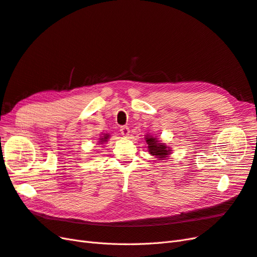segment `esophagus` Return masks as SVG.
I'll return each instance as SVG.
<instances>
[{
  "instance_id": "esophagus-1",
  "label": "esophagus",
  "mask_w": 257,
  "mask_h": 257,
  "mask_svg": "<svg viewBox=\"0 0 257 257\" xmlns=\"http://www.w3.org/2000/svg\"><path fill=\"white\" fill-rule=\"evenodd\" d=\"M120 134L123 136V137H128L129 134H130V130L128 127H121L120 128Z\"/></svg>"
}]
</instances>
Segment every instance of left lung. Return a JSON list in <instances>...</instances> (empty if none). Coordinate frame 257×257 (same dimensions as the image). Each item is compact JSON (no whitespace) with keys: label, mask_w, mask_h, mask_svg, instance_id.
Wrapping results in <instances>:
<instances>
[{"label":"left lung","mask_w":257,"mask_h":257,"mask_svg":"<svg viewBox=\"0 0 257 257\" xmlns=\"http://www.w3.org/2000/svg\"><path fill=\"white\" fill-rule=\"evenodd\" d=\"M145 141L146 145H148L149 153L158 160L167 159V157H169V155L172 153L170 146H168L166 143L161 142L159 139H157V137L146 135Z\"/></svg>","instance_id":"8db88e82"}]
</instances>
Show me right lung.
Returning <instances> with one entry per match:
<instances>
[{
  "label": "right lung",
  "mask_w": 257,
  "mask_h": 257,
  "mask_svg": "<svg viewBox=\"0 0 257 257\" xmlns=\"http://www.w3.org/2000/svg\"><path fill=\"white\" fill-rule=\"evenodd\" d=\"M109 137H111V136H109L108 134H103V136H101V137L99 138V144L102 145V144H104L105 142H107Z\"/></svg>",
  "instance_id": "add662e5"
}]
</instances>
